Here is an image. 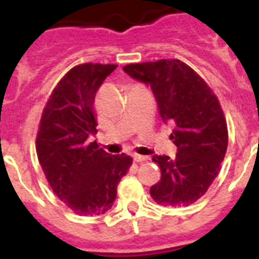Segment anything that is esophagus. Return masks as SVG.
<instances>
[{
  "instance_id": "1",
  "label": "esophagus",
  "mask_w": 259,
  "mask_h": 259,
  "mask_svg": "<svg viewBox=\"0 0 259 259\" xmlns=\"http://www.w3.org/2000/svg\"><path fill=\"white\" fill-rule=\"evenodd\" d=\"M133 158L136 162H142V161H146L149 157H148V156H141V154H134Z\"/></svg>"
}]
</instances>
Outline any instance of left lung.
<instances>
[{"mask_svg": "<svg viewBox=\"0 0 259 259\" xmlns=\"http://www.w3.org/2000/svg\"><path fill=\"white\" fill-rule=\"evenodd\" d=\"M123 71L152 89L162 121L175 127L170 140L177 153L153 156L161 179L150 187V196L161 205L192 204L212 184L227 150V123L218 98L177 59L127 64Z\"/></svg>", "mask_w": 259, "mask_h": 259, "instance_id": "obj_1", "label": "left lung"}]
</instances>
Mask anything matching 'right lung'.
Masks as SVG:
<instances>
[{
    "label": "right lung",
    "instance_id": "add662e5",
    "mask_svg": "<svg viewBox=\"0 0 259 259\" xmlns=\"http://www.w3.org/2000/svg\"><path fill=\"white\" fill-rule=\"evenodd\" d=\"M115 64H79L55 87L42 111L36 152L56 196L78 215L111 208L117 185L133 158L111 154L90 138L97 134L95 95Z\"/></svg>",
    "mask_w": 259,
    "mask_h": 259
}]
</instances>
